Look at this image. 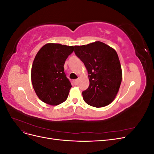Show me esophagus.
<instances>
[{"mask_svg":"<svg viewBox=\"0 0 154 154\" xmlns=\"http://www.w3.org/2000/svg\"><path fill=\"white\" fill-rule=\"evenodd\" d=\"M77 81H78L77 79H76V80H72V83H73V84L76 85V83H77Z\"/></svg>","mask_w":154,"mask_h":154,"instance_id":"1","label":"esophagus"}]
</instances>
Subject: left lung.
Here are the masks:
<instances>
[{"label": "left lung", "mask_w": 154, "mask_h": 154, "mask_svg": "<svg viewBox=\"0 0 154 154\" xmlns=\"http://www.w3.org/2000/svg\"><path fill=\"white\" fill-rule=\"evenodd\" d=\"M74 53L84 63L88 74L90 84L82 92L83 100L97 108L109 105L117 95L122 80L116 51L97 41L86 45H75Z\"/></svg>", "instance_id": "left-lung-1"}]
</instances>
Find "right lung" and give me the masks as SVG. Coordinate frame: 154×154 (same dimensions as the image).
Segmentation results:
<instances>
[{"label":"right lung","instance_id":"obj_1","mask_svg":"<svg viewBox=\"0 0 154 154\" xmlns=\"http://www.w3.org/2000/svg\"><path fill=\"white\" fill-rule=\"evenodd\" d=\"M73 51V46L47 44L37 53L31 69V82L36 95L44 103L57 105L67 100L72 85L63 66Z\"/></svg>","mask_w":154,"mask_h":154}]
</instances>
